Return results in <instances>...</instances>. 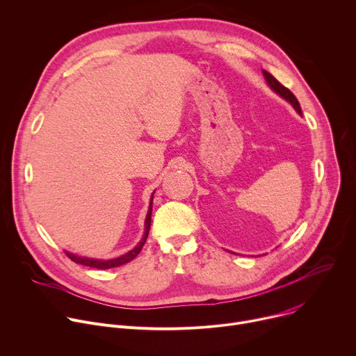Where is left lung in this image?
<instances>
[{"instance_id": "1", "label": "left lung", "mask_w": 356, "mask_h": 356, "mask_svg": "<svg viewBox=\"0 0 356 356\" xmlns=\"http://www.w3.org/2000/svg\"><path fill=\"white\" fill-rule=\"evenodd\" d=\"M263 74H264V79H266L267 85H268L275 93L280 95L283 99H286V100L296 108V111H297L298 114H301V107H300V103H298L297 97H296L286 86H283L273 74H270L267 70H263Z\"/></svg>"}]
</instances>
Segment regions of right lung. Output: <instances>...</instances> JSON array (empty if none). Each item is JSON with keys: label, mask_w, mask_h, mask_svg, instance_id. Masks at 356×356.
Segmentation results:
<instances>
[{"label": "right lung", "mask_w": 356, "mask_h": 356, "mask_svg": "<svg viewBox=\"0 0 356 356\" xmlns=\"http://www.w3.org/2000/svg\"><path fill=\"white\" fill-rule=\"evenodd\" d=\"M152 196H154V192L151 195V200H149V207H148V212H147V218H145V227H144V236L143 239L140 241V243L133 249L130 250L129 253L120 256V257H115V259H110V260H99V259H90V257H82V256H76L73 253H69V252H65L66 256L77 263V264H83V266H89V267H95V268H113V267H118V266H123L129 261H131L133 259L137 257V254L141 252L147 238H148V232H149V226H151V212H152Z\"/></svg>", "instance_id": "obj_1"}]
</instances>
